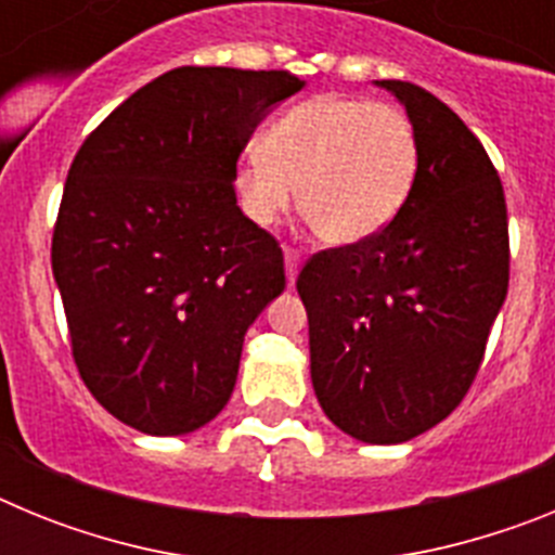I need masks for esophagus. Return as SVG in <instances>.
<instances>
[{"instance_id": "esophagus-1", "label": "esophagus", "mask_w": 555, "mask_h": 555, "mask_svg": "<svg viewBox=\"0 0 555 555\" xmlns=\"http://www.w3.org/2000/svg\"><path fill=\"white\" fill-rule=\"evenodd\" d=\"M300 267H302V255L297 253V249H286V281H288V286L294 283V278H297Z\"/></svg>"}]
</instances>
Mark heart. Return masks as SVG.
Returning <instances> with one entry per match:
<instances>
[{
	"mask_svg": "<svg viewBox=\"0 0 555 555\" xmlns=\"http://www.w3.org/2000/svg\"><path fill=\"white\" fill-rule=\"evenodd\" d=\"M420 169V141L400 107L320 94L288 107L238 166L249 219L272 224L297 199L322 242L352 247L400 214Z\"/></svg>",
	"mask_w": 555,
	"mask_h": 555,
	"instance_id": "obj_1",
	"label": "heart"
}]
</instances>
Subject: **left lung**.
I'll return each mask as SVG.
<instances>
[{
  "mask_svg": "<svg viewBox=\"0 0 555 555\" xmlns=\"http://www.w3.org/2000/svg\"><path fill=\"white\" fill-rule=\"evenodd\" d=\"M405 105L420 169L395 219L302 267L311 380L336 428L400 444L473 386L508 292L503 183L464 121L425 88L375 80Z\"/></svg>",
  "mask_w": 555,
  "mask_h": 555,
  "instance_id": "1",
  "label": "left lung"
}]
</instances>
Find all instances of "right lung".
<instances>
[{"label":"right lung","mask_w":555,"mask_h":555,"mask_svg":"<svg viewBox=\"0 0 555 555\" xmlns=\"http://www.w3.org/2000/svg\"><path fill=\"white\" fill-rule=\"evenodd\" d=\"M288 72L180 66L77 150L52 233L72 356L130 428L180 436L233 395L244 333L286 286L283 249L235 205V164Z\"/></svg>","instance_id":"add662e5"}]
</instances>
